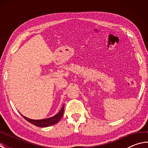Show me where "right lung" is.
Here are the masks:
<instances>
[{
	"mask_svg": "<svg viewBox=\"0 0 148 148\" xmlns=\"http://www.w3.org/2000/svg\"><path fill=\"white\" fill-rule=\"evenodd\" d=\"M63 112H64V106L58 113L53 116L49 117V118L43 119H31L28 118V117H26L25 116H23V115H21V116H23L27 121H29V123H31L34 125L35 126L39 127H47L51 126V125H53L57 123L60 121V119L62 118V116H63Z\"/></svg>",
	"mask_w": 148,
	"mask_h": 148,
	"instance_id": "obj_1",
	"label": "right lung"
}]
</instances>
